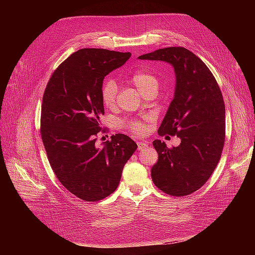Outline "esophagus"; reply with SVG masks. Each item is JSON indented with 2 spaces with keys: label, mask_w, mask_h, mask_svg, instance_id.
<instances>
[{
  "label": "esophagus",
  "mask_w": 255,
  "mask_h": 255,
  "mask_svg": "<svg viewBox=\"0 0 255 255\" xmlns=\"http://www.w3.org/2000/svg\"><path fill=\"white\" fill-rule=\"evenodd\" d=\"M137 146H138V150H142V149L145 148V146H148V142H145V141H138V142H137Z\"/></svg>",
  "instance_id": "1"
}]
</instances>
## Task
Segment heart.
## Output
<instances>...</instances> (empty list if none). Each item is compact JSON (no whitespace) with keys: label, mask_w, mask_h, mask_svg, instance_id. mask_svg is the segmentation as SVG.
Returning a JSON list of instances; mask_svg holds the SVG:
<instances>
[{"label":"heart","mask_w":255,"mask_h":255,"mask_svg":"<svg viewBox=\"0 0 255 255\" xmlns=\"http://www.w3.org/2000/svg\"><path fill=\"white\" fill-rule=\"evenodd\" d=\"M129 82L139 90L142 95H155L159 87V80L157 76L145 70H138L129 76ZM118 85L113 80H106L101 88L102 103L106 109H114L117 103ZM146 122L149 117L143 118H127L119 121L120 128L127 129L128 132L136 135L143 134L146 130Z\"/></svg>","instance_id":"obj_1"}]
</instances>
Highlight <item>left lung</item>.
Listing matches in <instances>:
<instances>
[{"label":"left lung","instance_id":"obj_1","mask_svg":"<svg viewBox=\"0 0 255 255\" xmlns=\"http://www.w3.org/2000/svg\"><path fill=\"white\" fill-rule=\"evenodd\" d=\"M138 58L167 61L174 68L175 94L158 135L177 136L181 143L168 148L164 141H153L158 160L151 176L166 194L188 196L210 179L221 157L226 107L219 85L203 61L182 47L159 49Z\"/></svg>","mask_w":255,"mask_h":255}]
</instances>
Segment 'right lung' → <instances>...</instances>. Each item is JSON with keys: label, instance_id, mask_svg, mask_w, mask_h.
<instances>
[{"label": "right lung", "instance_id": "add662e5", "mask_svg": "<svg viewBox=\"0 0 255 255\" xmlns=\"http://www.w3.org/2000/svg\"><path fill=\"white\" fill-rule=\"evenodd\" d=\"M129 57V52L81 49L56 68L44 89L40 134L49 163L60 184L86 202L117 189L123 167L137 149L125 134L97 144L98 134L105 132L100 126L103 80Z\"/></svg>", "mask_w": 255, "mask_h": 255}]
</instances>
